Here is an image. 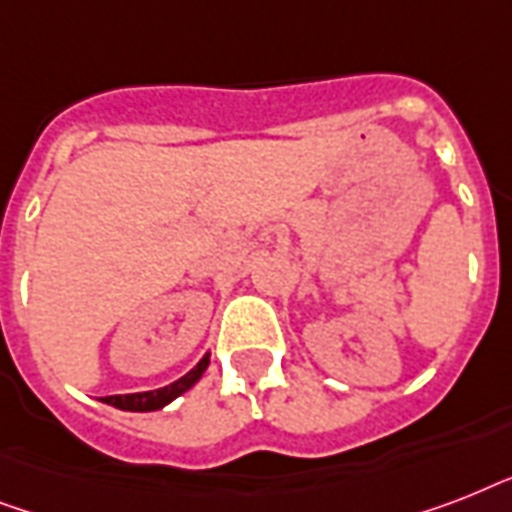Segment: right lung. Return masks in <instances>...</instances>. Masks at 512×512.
I'll return each mask as SVG.
<instances>
[{
    "mask_svg": "<svg viewBox=\"0 0 512 512\" xmlns=\"http://www.w3.org/2000/svg\"><path fill=\"white\" fill-rule=\"evenodd\" d=\"M209 366V353L201 358L199 364L193 366L191 372L183 374L180 380L170 382L167 388L159 390H146V393H127V396H108L103 398L106 404L122 409V412H156V409H164L167 404H172L177 396H183L185 390H191L196 382L201 380V374Z\"/></svg>",
    "mask_w": 512,
    "mask_h": 512,
    "instance_id": "1",
    "label": "right lung"
}]
</instances>
